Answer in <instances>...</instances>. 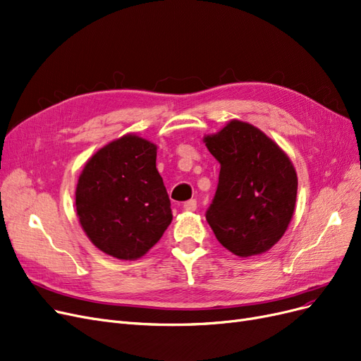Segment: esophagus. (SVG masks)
<instances>
[{
    "label": "esophagus",
    "mask_w": 361,
    "mask_h": 361,
    "mask_svg": "<svg viewBox=\"0 0 361 361\" xmlns=\"http://www.w3.org/2000/svg\"><path fill=\"white\" fill-rule=\"evenodd\" d=\"M183 208H184L185 211H189V212L195 211V209L197 208V204H196V199H190V201H188V202H184Z\"/></svg>",
    "instance_id": "esophagus-1"
}]
</instances>
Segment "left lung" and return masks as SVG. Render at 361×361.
<instances>
[{
    "instance_id": "1",
    "label": "left lung",
    "mask_w": 361,
    "mask_h": 361,
    "mask_svg": "<svg viewBox=\"0 0 361 361\" xmlns=\"http://www.w3.org/2000/svg\"><path fill=\"white\" fill-rule=\"evenodd\" d=\"M204 142L220 164L217 190L205 214L208 224L233 255H262L281 239L295 212V166L260 129L239 120Z\"/></svg>"
}]
</instances>
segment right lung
<instances>
[{"instance_id":"obj_1","label":"right lung","mask_w":361,"mask_h":361,"mask_svg":"<svg viewBox=\"0 0 361 361\" xmlns=\"http://www.w3.org/2000/svg\"><path fill=\"white\" fill-rule=\"evenodd\" d=\"M156 150L150 141L125 135L93 154L78 178L80 224L105 255L140 259L172 221L171 201L156 169Z\"/></svg>"}]
</instances>
